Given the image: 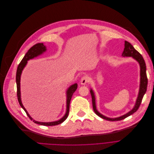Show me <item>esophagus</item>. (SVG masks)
Wrapping results in <instances>:
<instances>
[{
	"label": "esophagus",
	"mask_w": 154,
	"mask_h": 154,
	"mask_svg": "<svg viewBox=\"0 0 154 154\" xmlns=\"http://www.w3.org/2000/svg\"><path fill=\"white\" fill-rule=\"evenodd\" d=\"M88 77L87 76H83L81 79V81H80V83L82 85H85L88 82Z\"/></svg>",
	"instance_id": "esophagus-1"
}]
</instances>
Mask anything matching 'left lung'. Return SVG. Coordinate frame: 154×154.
<instances>
[{
  "instance_id": "8db88e82",
  "label": "left lung",
  "mask_w": 154,
  "mask_h": 154,
  "mask_svg": "<svg viewBox=\"0 0 154 154\" xmlns=\"http://www.w3.org/2000/svg\"><path fill=\"white\" fill-rule=\"evenodd\" d=\"M122 57H132L133 59H134L135 60H136L137 61L138 63L140 65V82L139 92H138L137 98L135 101V106L133 107V109L131 110H130L129 112H128V113H126V114H125L123 115H121L118 117H116V118L107 117L98 111V110L97 109V106H96V99H95V95L94 94V91L91 88L90 90V94L91 96V99H92L93 109H94V110L95 112V113L98 116L101 117V118L108 120V121H110L122 120V119H123L129 116L130 115H131L132 114H133L134 113L137 112V110L138 109V108L141 103V101L143 100V96L144 95L145 93L146 92V90H147V75H146V66L144 60L143 56H141V54L134 48V47H133V45L131 44H130L129 42L125 41V48H124V51H122Z\"/></svg>"
}]
</instances>
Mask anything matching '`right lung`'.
Segmentation results:
<instances>
[{
    "mask_svg": "<svg viewBox=\"0 0 154 154\" xmlns=\"http://www.w3.org/2000/svg\"><path fill=\"white\" fill-rule=\"evenodd\" d=\"M47 51V47L43 44V43H38L33 45L32 48H29V50L27 51V53L25 54L23 59H22L21 62L19 64L17 69V72H16V84H17V99L19 103L20 106L21 107L25 110L26 112L27 116L31 120H33V121L36 124H38L42 126H55L59 125L60 123L63 122L69 116V108H70V103L71 98L72 97V95L73 94L74 92L76 91V90L78 88V84L77 83H75L72 85H70L67 90L66 91V112L63 118H61L59 120L54 121H51V122H40V121H37L32 117L31 116L24 106L22 104V100H21V94H20V77H21V74L22 73V71L26 65L27 64L28 60L32 59L35 57H36L41 54H42L44 52Z\"/></svg>",
    "mask_w": 154,
    "mask_h": 154,
    "instance_id": "1",
    "label": "right lung"
}]
</instances>
